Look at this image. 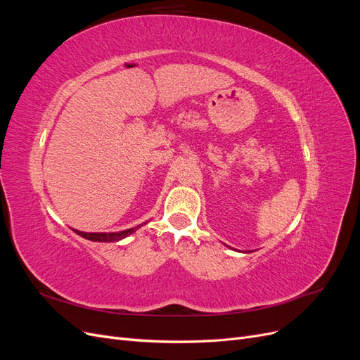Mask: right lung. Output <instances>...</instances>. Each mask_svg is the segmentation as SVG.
<instances>
[{
  "mask_svg": "<svg viewBox=\"0 0 360 360\" xmlns=\"http://www.w3.org/2000/svg\"><path fill=\"white\" fill-rule=\"evenodd\" d=\"M148 221L139 224L136 226H132V228H127V230H123V231H114V233H85V231H79V230H75V228H72V230L79 234L81 237L86 238V240H91V242H102V243H110V242H118L122 240V238H126L129 237L130 234H134L136 230H139L141 226L146 225Z\"/></svg>",
  "mask_w": 360,
  "mask_h": 360,
  "instance_id": "obj_1",
  "label": "right lung"
}]
</instances>
